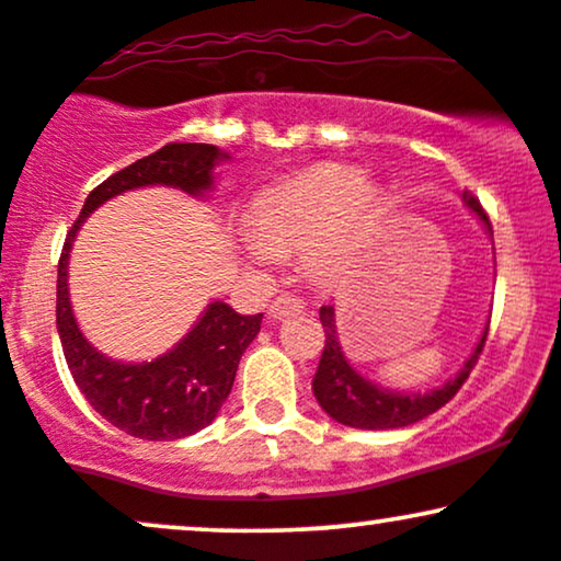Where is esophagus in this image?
<instances>
[{"label":"esophagus","mask_w":561,"mask_h":561,"mask_svg":"<svg viewBox=\"0 0 561 561\" xmlns=\"http://www.w3.org/2000/svg\"><path fill=\"white\" fill-rule=\"evenodd\" d=\"M302 310V300L298 295H279L272 306H268V319H285V316H295Z\"/></svg>","instance_id":"esophagus-1"}]
</instances>
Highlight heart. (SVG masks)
<instances>
[{
    "label": "heart",
    "mask_w": 561,
    "mask_h": 561,
    "mask_svg": "<svg viewBox=\"0 0 561 561\" xmlns=\"http://www.w3.org/2000/svg\"><path fill=\"white\" fill-rule=\"evenodd\" d=\"M381 214V187L363 180L357 167L316 164L255 193L242 251L255 266L300 251L313 279L334 282L379 227Z\"/></svg>",
    "instance_id": "heart-1"
}]
</instances>
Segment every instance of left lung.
<instances>
[{"label":"left lung","instance_id":"left-lung-1","mask_svg":"<svg viewBox=\"0 0 561 561\" xmlns=\"http://www.w3.org/2000/svg\"><path fill=\"white\" fill-rule=\"evenodd\" d=\"M465 206L470 211L478 214V219L483 221L485 229L491 232V221L485 216L483 206L478 204L473 193H462ZM321 327L327 332V345H323L319 370L313 376V394L329 417H334L336 423L350 428H366V431H389V428H404L413 426V423L423 421L431 413H436L438 408H444L451 397L460 391L465 379L470 376V370L481 357V350L485 345V334H489V323H485L481 342H478L473 355L465 360L460 374L455 379H449L444 387H436L431 391H389L379 387V383L363 379L357 370L350 366L345 353L340 347V334H336V321H334V308L321 306Z\"/></svg>","mask_w":561,"mask_h":561}]
</instances>
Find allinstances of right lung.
<instances>
[{
  "label": "right lung",
  "mask_w": 561,
  "mask_h": 561,
  "mask_svg": "<svg viewBox=\"0 0 561 561\" xmlns=\"http://www.w3.org/2000/svg\"><path fill=\"white\" fill-rule=\"evenodd\" d=\"M229 159L208 144H167L159 151L114 172L85 198L67 232L57 268V332L67 368L96 413L114 428L148 442H174L214 421L229 397L245 347L261 332L263 313L240 316L227 302H208L172 350L151 363H117L101 355L78 329L67 289V261L88 214L135 187L170 185L187 195H206L214 185V167Z\"/></svg>",
  "instance_id": "1"
}]
</instances>
